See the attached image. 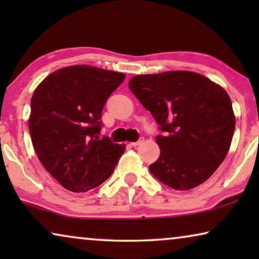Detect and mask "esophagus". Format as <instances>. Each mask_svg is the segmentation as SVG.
Wrapping results in <instances>:
<instances>
[{
	"mask_svg": "<svg viewBox=\"0 0 259 259\" xmlns=\"http://www.w3.org/2000/svg\"><path fill=\"white\" fill-rule=\"evenodd\" d=\"M141 143H144V138H139V140L134 141V143H131V145L136 147V146H139V145H140Z\"/></svg>",
	"mask_w": 259,
	"mask_h": 259,
	"instance_id": "esophagus-1",
	"label": "esophagus"
}]
</instances>
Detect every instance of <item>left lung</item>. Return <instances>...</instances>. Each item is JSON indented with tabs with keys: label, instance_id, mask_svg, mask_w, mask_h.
<instances>
[{
	"label": "left lung",
	"instance_id": "8db88e82",
	"mask_svg": "<svg viewBox=\"0 0 259 259\" xmlns=\"http://www.w3.org/2000/svg\"><path fill=\"white\" fill-rule=\"evenodd\" d=\"M128 86L162 132L155 137L160 157L150 165L152 175L178 191L206 182L224 161L235 132L228 93L185 70L137 75Z\"/></svg>",
	"mask_w": 259,
	"mask_h": 259
}]
</instances>
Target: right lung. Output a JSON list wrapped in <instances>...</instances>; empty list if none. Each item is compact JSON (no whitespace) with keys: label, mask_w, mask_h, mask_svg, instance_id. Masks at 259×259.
<instances>
[{"label":"right lung","mask_w":259,"mask_h":259,"mask_svg":"<svg viewBox=\"0 0 259 259\" xmlns=\"http://www.w3.org/2000/svg\"><path fill=\"white\" fill-rule=\"evenodd\" d=\"M125 74L91 66L53 72L35 90L28 126L44 167L72 192L101 185L114 171L125 145L99 138L102 109Z\"/></svg>","instance_id":"1"}]
</instances>
